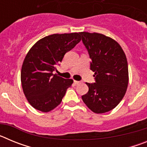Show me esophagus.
Segmentation results:
<instances>
[{"label":"esophagus","instance_id":"obj_1","mask_svg":"<svg viewBox=\"0 0 147 147\" xmlns=\"http://www.w3.org/2000/svg\"><path fill=\"white\" fill-rule=\"evenodd\" d=\"M74 83L76 85H80L82 83V81H76V80H74Z\"/></svg>","mask_w":147,"mask_h":147}]
</instances>
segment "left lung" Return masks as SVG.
Wrapping results in <instances>:
<instances>
[{"instance_id":"8db88e82","label":"left lung","mask_w":147,"mask_h":147,"mask_svg":"<svg viewBox=\"0 0 147 147\" xmlns=\"http://www.w3.org/2000/svg\"><path fill=\"white\" fill-rule=\"evenodd\" d=\"M88 49L90 69L96 82L86 83L88 92L82 96L95 113H105L115 108L124 98L129 82L125 53L115 40L102 34L80 32Z\"/></svg>"}]
</instances>
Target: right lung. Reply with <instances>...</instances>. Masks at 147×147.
<instances>
[{
  "label": "right lung",
  "mask_w": 147,
  "mask_h": 147,
  "mask_svg": "<svg viewBox=\"0 0 147 147\" xmlns=\"http://www.w3.org/2000/svg\"><path fill=\"white\" fill-rule=\"evenodd\" d=\"M80 41V33L54 34L40 39L28 51L20 80L23 93L34 108L48 113L61 103L74 80L63 79L53 71L65 54Z\"/></svg>",
  "instance_id": "1"
}]
</instances>
